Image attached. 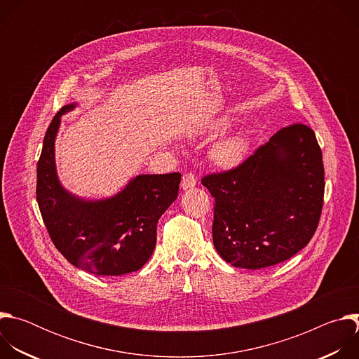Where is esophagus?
Masks as SVG:
<instances>
[{
	"mask_svg": "<svg viewBox=\"0 0 359 359\" xmlns=\"http://www.w3.org/2000/svg\"><path fill=\"white\" fill-rule=\"evenodd\" d=\"M194 186H196V176L193 173H190V172H186L183 175V177H182V187L184 190H187V189H191Z\"/></svg>",
	"mask_w": 359,
	"mask_h": 359,
	"instance_id": "1",
	"label": "esophagus"
}]
</instances>
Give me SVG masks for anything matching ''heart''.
<instances>
[{"label":"heart","mask_w":359,"mask_h":359,"mask_svg":"<svg viewBox=\"0 0 359 359\" xmlns=\"http://www.w3.org/2000/svg\"><path fill=\"white\" fill-rule=\"evenodd\" d=\"M245 147V139L241 135H233L224 137L215 144L212 150V158L217 165L223 168H230L237 165L243 159Z\"/></svg>","instance_id":"obj_1"}]
</instances>
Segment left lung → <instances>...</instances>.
Returning a JSON list of instances; mask_svg holds the SVG:
<instances>
[{
    "instance_id": "obj_1",
    "label": "left lung",
    "mask_w": 359,
    "mask_h": 359,
    "mask_svg": "<svg viewBox=\"0 0 359 359\" xmlns=\"http://www.w3.org/2000/svg\"><path fill=\"white\" fill-rule=\"evenodd\" d=\"M215 198L213 244L234 267L291 259L313 238L324 204L323 153L304 123L281 128L236 168L201 177Z\"/></svg>"
}]
</instances>
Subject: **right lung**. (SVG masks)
I'll use <instances>...</instances> for the list:
<instances>
[{
	"instance_id": "right-lung-1",
	"label": "right lung",
	"mask_w": 359,
	"mask_h": 359,
	"mask_svg": "<svg viewBox=\"0 0 359 359\" xmlns=\"http://www.w3.org/2000/svg\"><path fill=\"white\" fill-rule=\"evenodd\" d=\"M49 123L36 168V201L54 245L78 269L96 276H122L142 269L156 245L161 216L176 200L182 175H140L115 197L85 201L58 182L54 142L61 115Z\"/></svg>"
}]
</instances>
